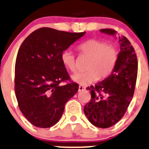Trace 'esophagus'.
<instances>
[{"mask_svg": "<svg viewBox=\"0 0 149 149\" xmlns=\"http://www.w3.org/2000/svg\"><path fill=\"white\" fill-rule=\"evenodd\" d=\"M84 89H85L84 86H79V92H81V91L84 90Z\"/></svg>", "mask_w": 149, "mask_h": 149, "instance_id": "esophagus-1", "label": "esophagus"}]
</instances>
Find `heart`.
I'll use <instances>...</instances> for the list:
<instances>
[{
	"label": "heart",
	"mask_w": 149,
	"mask_h": 149,
	"mask_svg": "<svg viewBox=\"0 0 149 149\" xmlns=\"http://www.w3.org/2000/svg\"><path fill=\"white\" fill-rule=\"evenodd\" d=\"M80 54L89 57L86 65L87 71L77 73L71 76L72 80L82 86H87L99 79L108 77L114 69L119 58V52L113 45L101 40L91 39L82 43L78 47ZM63 65L70 70H76V57L70 50L61 54Z\"/></svg>",
	"instance_id": "1"
}]
</instances>
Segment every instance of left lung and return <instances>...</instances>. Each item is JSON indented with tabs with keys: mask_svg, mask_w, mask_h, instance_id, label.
<instances>
[{
	"mask_svg": "<svg viewBox=\"0 0 149 149\" xmlns=\"http://www.w3.org/2000/svg\"><path fill=\"white\" fill-rule=\"evenodd\" d=\"M102 33L115 36L112 29H101ZM120 52L112 73L95 86L86 88L91 93L90 102L84 108L89 122L95 127L108 128L125 115L135 91L138 75V60L129 40L119 37Z\"/></svg>",
	"mask_w": 149,
	"mask_h": 149,
	"instance_id": "left-lung-1",
	"label": "left lung"
}]
</instances>
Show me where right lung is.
<instances>
[{
	"mask_svg": "<svg viewBox=\"0 0 149 149\" xmlns=\"http://www.w3.org/2000/svg\"><path fill=\"white\" fill-rule=\"evenodd\" d=\"M83 33L42 27L29 35L15 63V94L19 108L34 126L48 128L59 122L66 102L78 92L76 83L60 85L70 77L61 54Z\"/></svg>",
	"mask_w": 149,
	"mask_h": 149,
	"instance_id": "1",
	"label": "right lung"
}]
</instances>
